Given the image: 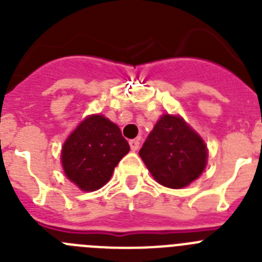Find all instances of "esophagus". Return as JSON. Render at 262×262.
I'll list each match as a JSON object with an SVG mask.
<instances>
[{"mask_svg": "<svg viewBox=\"0 0 262 262\" xmlns=\"http://www.w3.org/2000/svg\"><path fill=\"white\" fill-rule=\"evenodd\" d=\"M139 144H140V142H139L138 139H133V140H129V147H131V149H133V151H136V149H138Z\"/></svg>", "mask_w": 262, "mask_h": 262, "instance_id": "34e87169", "label": "esophagus"}]
</instances>
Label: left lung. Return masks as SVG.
Masks as SVG:
<instances>
[{"label": "left lung", "mask_w": 262, "mask_h": 262, "mask_svg": "<svg viewBox=\"0 0 262 262\" xmlns=\"http://www.w3.org/2000/svg\"><path fill=\"white\" fill-rule=\"evenodd\" d=\"M139 155L159 184L181 189L201 176L207 149L202 139L180 117L164 115Z\"/></svg>", "instance_id": "left-lung-1"}]
</instances>
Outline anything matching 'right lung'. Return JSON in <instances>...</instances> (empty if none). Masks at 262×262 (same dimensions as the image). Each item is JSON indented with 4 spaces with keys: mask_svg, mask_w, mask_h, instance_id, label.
<instances>
[{
    "mask_svg": "<svg viewBox=\"0 0 262 262\" xmlns=\"http://www.w3.org/2000/svg\"><path fill=\"white\" fill-rule=\"evenodd\" d=\"M129 145L119 127L102 115H92L64 143L61 163L67 177L81 190L93 191L110 180Z\"/></svg>",
    "mask_w": 262,
    "mask_h": 262,
    "instance_id": "obj_1",
    "label": "right lung"
}]
</instances>
